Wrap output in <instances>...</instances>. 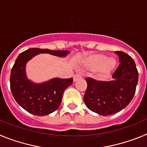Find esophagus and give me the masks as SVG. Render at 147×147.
<instances>
[{
    "label": "esophagus",
    "instance_id": "esophagus-1",
    "mask_svg": "<svg viewBox=\"0 0 147 147\" xmlns=\"http://www.w3.org/2000/svg\"><path fill=\"white\" fill-rule=\"evenodd\" d=\"M82 77V75L81 74H75L74 76V82H76L80 78Z\"/></svg>",
    "mask_w": 147,
    "mask_h": 147
}]
</instances>
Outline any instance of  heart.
Instances as JSON below:
<instances>
[{
  "mask_svg": "<svg viewBox=\"0 0 147 147\" xmlns=\"http://www.w3.org/2000/svg\"><path fill=\"white\" fill-rule=\"evenodd\" d=\"M116 61L113 57H107L105 54H95L86 60V65L92 69H100L104 74H108L114 68Z\"/></svg>",
  "mask_w": 147,
  "mask_h": 147,
  "instance_id": "obj_1",
  "label": "heart"
}]
</instances>
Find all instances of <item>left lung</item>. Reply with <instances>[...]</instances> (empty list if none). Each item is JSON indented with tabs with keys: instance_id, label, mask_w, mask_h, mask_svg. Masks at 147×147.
Instances as JSON below:
<instances>
[{
	"instance_id": "left-lung-1",
	"label": "left lung",
	"mask_w": 147,
	"mask_h": 147,
	"mask_svg": "<svg viewBox=\"0 0 147 147\" xmlns=\"http://www.w3.org/2000/svg\"><path fill=\"white\" fill-rule=\"evenodd\" d=\"M120 64L112 75L111 81H97L86 78L88 84L84 102L88 109L107 116L125 108L136 93L138 73L134 60L123 51H115Z\"/></svg>"
}]
</instances>
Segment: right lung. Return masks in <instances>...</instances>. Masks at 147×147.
Instances as JSON below:
<instances>
[{
	"instance_id": "right-lung-1",
	"label": "right lung",
	"mask_w": 147,
	"mask_h": 147,
	"mask_svg": "<svg viewBox=\"0 0 147 147\" xmlns=\"http://www.w3.org/2000/svg\"><path fill=\"white\" fill-rule=\"evenodd\" d=\"M69 51L29 49L19 54L11 68L10 88L18 105L35 115H49L59 108L65 90L72 85L73 78H53L42 83L28 80L26 72V63L39 54H49L65 57Z\"/></svg>"
}]
</instances>
